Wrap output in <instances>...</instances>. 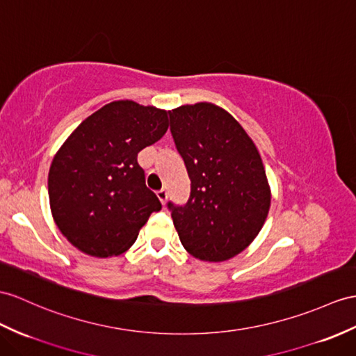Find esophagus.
<instances>
[{"instance_id": "esophagus-1", "label": "esophagus", "mask_w": 356, "mask_h": 356, "mask_svg": "<svg viewBox=\"0 0 356 356\" xmlns=\"http://www.w3.org/2000/svg\"><path fill=\"white\" fill-rule=\"evenodd\" d=\"M157 196H159V199H160L163 205L166 204V199H168V192H166V190H164V188L159 190V192H157Z\"/></svg>"}]
</instances>
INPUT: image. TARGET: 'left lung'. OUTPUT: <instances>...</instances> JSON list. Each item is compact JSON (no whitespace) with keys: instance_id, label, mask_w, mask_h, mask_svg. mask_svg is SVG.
I'll use <instances>...</instances> for the list:
<instances>
[{"instance_id":"obj_1","label":"left lung","mask_w":356,"mask_h":356,"mask_svg":"<svg viewBox=\"0 0 356 356\" xmlns=\"http://www.w3.org/2000/svg\"><path fill=\"white\" fill-rule=\"evenodd\" d=\"M170 133L192 181L186 205L168 202L188 254L225 261L245 250L261 231L270 187L261 157L227 110L211 102L169 111Z\"/></svg>"}]
</instances>
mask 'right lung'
<instances>
[{
	"label": "right lung",
	"mask_w": 356,
	"mask_h": 356,
	"mask_svg": "<svg viewBox=\"0 0 356 356\" xmlns=\"http://www.w3.org/2000/svg\"><path fill=\"white\" fill-rule=\"evenodd\" d=\"M168 111L113 101L78 125L48 173L54 222L81 252L107 258L133 246L157 195L145 184L137 154L168 131Z\"/></svg>",
	"instance_id": "1"
}]
</instances>
